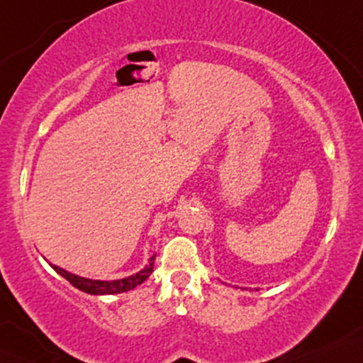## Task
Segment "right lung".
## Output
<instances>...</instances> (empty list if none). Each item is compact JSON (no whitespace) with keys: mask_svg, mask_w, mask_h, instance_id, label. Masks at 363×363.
<instances>
[{"mask_svg":"<svg viewBox=\"0 0 363 363\" xmlns=\"http://www.w3.org/2000/svg\"><path fill=\"white\" fill-rule=\"evenodd\" d=\"M154 258L155 256L150 258V264L145 266L144 269H140L139 273L132 274V277L122 278V279H113V281H102V279H89V278L77 277V274L68 273L63 268H58V266H55V264H52V268L58 274H62L63 278L68 279L73 286L79 288V290H82V291L90 293V295H116V293L134 290L135 286H139L140 283H144L145 279L150 277V273H152Z\"/></svg>","mask_w":363,"mask_h":363,"instance_id":"right-lung-1","label":"right lung"}]
</instances>
